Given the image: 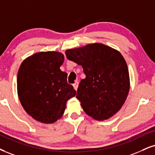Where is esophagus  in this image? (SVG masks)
<instances>
[{"label": "esophagus", "instance_id": "esophagus-1", "mask_svg": "<svg viewBox=\"0 0 155 155\" xmlns=\"http://www.w3.org/2000/svg\"><path fill=\"white\" fill-rule=\"evenodd\" d=\"M73 87L75 91H77L78 87V81H75V83L73 84Z\"/></svg>", "mask_w": 155, "mask_h": 155}]
</instances>
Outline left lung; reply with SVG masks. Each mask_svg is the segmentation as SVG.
<instances>
[{
    "label": "left lung",
    "instance_id": "obj_1",
    "mask_svg": "<svg viewBox=\"0 0 155 155\" xmlns=\"http://www.w3.org/2000/svg\"><path fill=\"white\" fill-rule=\"evenodd\" d=\"M67 58L83 67L76 98L84 111L99 121L121 109L130 87L128 67L119 51L100 43L68 49Z\"/></svg>",
    "mask_w": 155,
    "mask_h": 155
}]
</instances>
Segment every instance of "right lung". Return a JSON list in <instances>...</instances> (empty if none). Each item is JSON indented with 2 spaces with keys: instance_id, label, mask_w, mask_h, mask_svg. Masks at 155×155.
Segmentation results:
<instances>
[{
  "instance_id": "1",
  "label": "right lung",
  "mask_w": 155,
  "mask_h": 155,
  "mask_svg": "<svg viewBox=\"0 0 155 155\" xmlns=\"http://www.w3.org/2000/svg\"><path fill=\"white\" fill-rule=\"evenodd\" d=\"M64 57L58 51L35 53L23 61L17 75V91L23 108L37 121L51 124L62 117L67 101L76 95L60 70Z\"/></svg>"
}]
</instances>
